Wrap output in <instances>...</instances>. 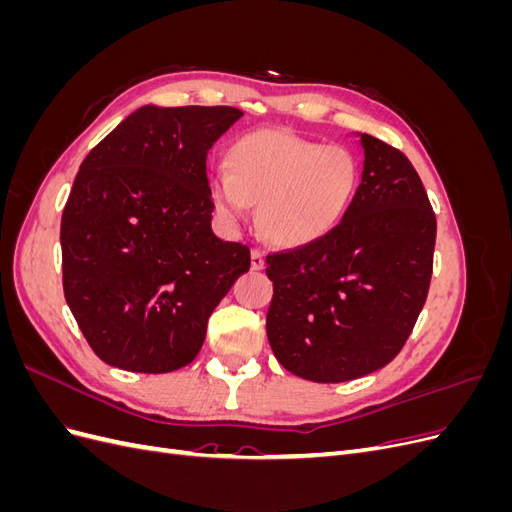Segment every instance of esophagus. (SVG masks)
<instances>
[{
    "label": "esophagus",
    "instance_id": "34e87169",
    "mask_svg": "<svg viewBox=\"0 0 512 512\" xmlns=\"http://www.w3.org/2000/svg\"><path fill=\"white\" fill-rule=\"evenodd\" d=\"M262 267H265V254H262L260 250H256V247H254V250H252V269L260 271Z\"/></svg>",
    "mask_w": 512,
    "mask_h": 512
}]
</instances>
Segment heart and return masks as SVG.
<instances>
[{
  "mask_svg": "<svg viewBox=\"0 0 512 512\" xmlns=\"http://www.w3.org/2000/svg\"><path fill=\"white\" fill-rule=\"evenodd\" d=\"M361 164L344 145H322L286 130H256L228 151V170L211 175V198L226 220L258 207L271 243L303 247L342 222L359 190Z\"/></svg>",
  "mask_w": 512,
  "mask_h": 512,
  "instance_id": "heart-1",
  "label": "heart"
}]
</instances>
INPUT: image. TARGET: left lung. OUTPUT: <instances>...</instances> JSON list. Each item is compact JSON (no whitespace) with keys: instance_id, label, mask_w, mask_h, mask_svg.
Listing matches in <instances>:
<instances>
[{"instance_id":"1","label":"left lung","mask_w":512,"mask_h":512,"mask_svg":"<svg viewBox=\"0 0 512 512\" xmlns=\"http://www.w3.org/2000/svg\"><path fill=\"white\" fill-rule=\"evenodd\" d=\"M361 185L329 235L267 256V337L290 374L348 382L389 365L425 305L436 213L399 149L369 134Z\"/></svg>"}]
</instances>
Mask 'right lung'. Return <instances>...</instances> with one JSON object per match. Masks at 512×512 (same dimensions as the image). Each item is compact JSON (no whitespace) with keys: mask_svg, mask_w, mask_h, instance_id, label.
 <instances>
[{"mask_svg":"<svg viewBox=\"0 0 512 512\" xmlns=\"http://www.w3.org/2000/svg\"><path fill=\"white\" fill-rule=\"evenodd\" d=\"M243 113L141 106L87 153L61 215L70 312L108 365L168 374L194 361L250 247L211 230L207 151Z\"/></svg>","mask_w":512,"mask_h":512,"instance_id":"add662e5","label":"right lung"}]
</instances>
